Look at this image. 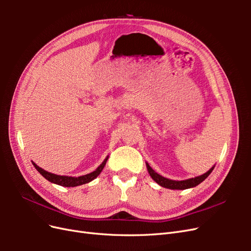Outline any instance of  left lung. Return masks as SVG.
Instances as JSON below:
<instances>
[{"mask_svg": "<svg viewBox=\"0 0 251 251\" xmlns=\"http://www.w3.org/2000/svg\"><path fill=\"white\" fill-rule=\"evenodd\" d=\"M146 164H147V169H148V172L150 174V176L151 177V179H153L156 183H158L160 186L169 188V189H187V188L195 187L206 179L210 175V173L212 172V170L215 169V165H214L208 172L201 175V176L195 177V178H189L186 180L177 181V180H171V179H168V178L161 176V175H159L158 173H156L153 169H151L148 162H146Z\"/></svg>", "mask_w": 251, "mask_h": 251, "instance_id": "left-lung-1", "label": "left lung"}]
</instances>
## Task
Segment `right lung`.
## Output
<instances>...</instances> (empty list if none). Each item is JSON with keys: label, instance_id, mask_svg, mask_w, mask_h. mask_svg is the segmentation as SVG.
I'll return each mask as SVG.
<instances>
[{"label": "right lung", "instance_id": "1", "mask_svg": "<svg viewBox=\"0 0 251 251\" xmlns=\"http://www.w3.org/2000/svg\"><path fill=\"white\" fill-rule=\"evenodd\" d=\"M108 158H109V156H107V158L104 159L102 163L98 166V168L94 172L87 174V175H83V176H79V177L59 176V175L52 174V173H49L47 171L43 170L42 168H40V166H37L33 161H32V164L34 165V168L37 170V172H39L45 179L50 181L51 183H54V184H57L60 186H65V187H74V186H78V185L89 183V182L94 180L103 170L105 163H107V161H108Z\"/></svg>", "mask_w": 251, "mask_h": 251}]
</instances>
